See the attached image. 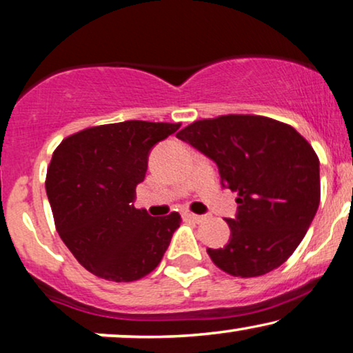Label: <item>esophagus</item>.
I'll list each match as a JSON object with an SVG mask.
<instances>
[{
    "instance_id": "34e87169",
    "label": "esophagus",
    "mask_w": 353,
    "mask_h": 353,
    "mask_svg": "<svg viewBox=\"0 0 353 353\" xmlns=\"http://www.w3.org/2000/svg\"><path fill=\"white\" fill-rule=\"evenodd\" d=\"M183 217L188 219V221H194V222H203L205 219L204 216H198V214L190 212V210H183Z\"/></svg>"
}]
</instances>
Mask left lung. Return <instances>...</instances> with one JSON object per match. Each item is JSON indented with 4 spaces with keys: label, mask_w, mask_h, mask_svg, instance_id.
I'll return each mask as SVG.
<instances>
[{
    "label": "left lung",
    "mask_w": 353,
    "mask_h": 353,
    "mask_svg": "<svg viewBox=\"0 0 353 353\" xmlns=\"http://www.w3.org/2000/svg\"><path fill=\"white\" fill-rule=\"evenodd\" d=\"M217 163L238 194L230 240L208 250L219 269L258 277L281 266L303 240L321 199L319 159L290 125L258 115L198 120L176 134Z\"/></svg>",
    "instance_id": "8db88e82"
}]
</instances>
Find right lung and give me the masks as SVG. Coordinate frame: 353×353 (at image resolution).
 <instances>
[{
	"label": "right lung",
	"instance_id": "obj_1",
	"mask_svg": "<svg viewBox=\"0 0 353 353\" xmlns=\"http://www.w3.org/2000/svg\"><path fill=\"white\" fill-rule=\"evenodd\" d=\"M180 123L130 120L82 130L54 149L47 196L54 227L81 266L113 282L139 281L152 272L181 217H150L134 208L150 149Z\"/></svg>",
	"mask_w": 353,
	"mask_h": 353
}]
</instances>
